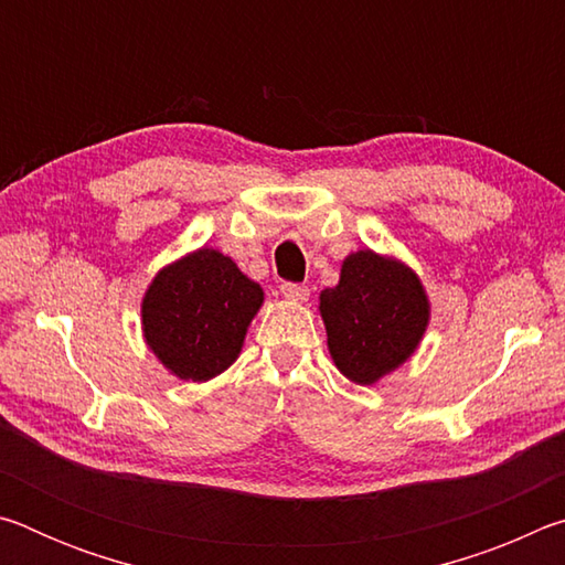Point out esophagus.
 Instances as JSON below:
<instances>
[{"label":"esophagus","instance_id":"obj_1","mask_svg":"<svg viewBox=\"0 0 565 565\" xmlns=\"http://www.w3.org/2000/svg\"><path fill=\"white\" fill-rule=\"evenodd\" d=\"M281 294H284V299H289L294 303L309 301V286H303V284H281Z\"/></svg>","mask_w":565,"mask_h":565}]
</instances>
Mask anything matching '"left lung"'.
<instances>
[{
    "instance_id": "left-lung-1",
    "label": "left lung",
    "mask_w": 565,
    "mask_h": 565,
    "mask_svg": "<svg viewBox=\"0 0 565 565\" xmlns=\"http://www.w3.org/2000/svg\"><path fill=\"white\" fill-rule=\"evenodd\" d=\"M319 311L333 363L359 386L376 384L414 356L431 319L416 271L371 248L343 259L339 284L319 296Z\"/></svg>"
}]
</instances>
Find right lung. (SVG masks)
<instances>
[{
	"mask_svg": "<svg viewBox=\"0 0 565 565\" xmlns=\"http://www.w3.org/2000/svg\"><path fill=\"white\" fill-rule=\"evenodd\" d=\"M264 289L218 248H196L167 264L141 299V331L169 374L209 381L242 353Z\"/></svg>",
	"mask_w": 565,
	"mask_h": 565,
	"instance_id": "add662e5",
	"label": "right lung"
}]
</instances>
